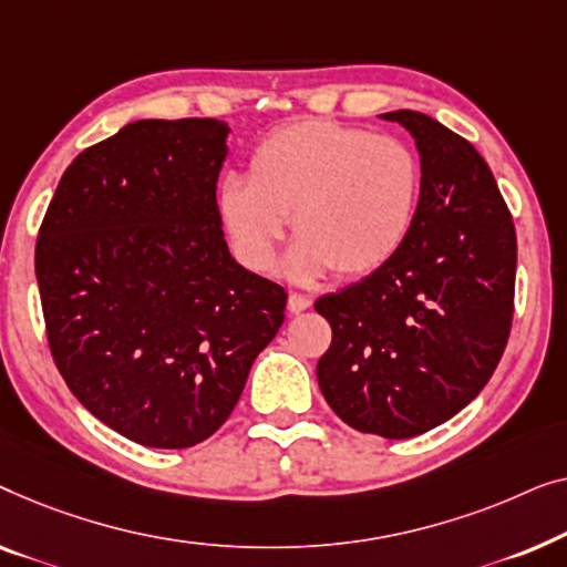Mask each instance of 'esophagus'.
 I'll use <instances>...</instances> for the list:
<instances>
[{"label": "esophagus", "mask_w": 567, "mask_h": 567, "mask_svg": "<svg viewBox=\"0 0 567 567\" xmlns=\"http://www.w3.org/2000/svg\"><path fill=\"white\" fill-rule=\"evenodd\" d=\"M310 300L308 295H298V292H290V298H287V310H290V313H302V310H308L310 308Z\"/></svg>", "instance_id": "esophagus-1"}]
</instances>
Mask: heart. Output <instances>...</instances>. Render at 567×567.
<instances>
[{
  "label": "heart",
  "mask_w": 567,
  "mask_h": 567,
  "mask_svg": "<svg viewBox=\"0 0 567 567\" xmlns=\"http://www.w3.org/2000/svg\"><path fill=\"white\" fill-rule=\"evenodd\" d=\"M421 166L403 141L333 121H298L269 133L249 158V179L218 187V220L238 261L265 275L292 215L298 244L287 275L310 282L364 277L401 251L416 220Z\"/></svg>",
  "instance_id": "obj_1"
}]
</instances>
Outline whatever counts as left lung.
Returning <instances> with one entry per match:
<instances>
[{
	"mask_svg": "<svg viewBox=\"0 0 567 567\" xmlns=\"http://www.w3.org/2000/svg\"><path fill=\"white\" fill-rule=\"evenodd\" d=\"M380 117L416 141V220L388 265L316 300L333 333L316 374L344 424L409 440L460 413L496 370L512 331L516 230L473 143L413 110Z\"/></svg>",
	"mask_w": 567,
	"mask_h": 567,
	"instance_id": "left-lung-1",
	"label": "left lung"
}]
</instances>
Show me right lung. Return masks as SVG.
<instances>
[{
  "instance_id": "add662e5",
  "label": "right lung",
  "mask_w": 567,
  "mask_h": 567,
  "mask_svg": "<svg viewBox=\"0 0 567 567\" xmlns=\"http://www.w3.org/2000/svg\"><path fill=\"white\" fill-rule=\"evenodd\" d=\"M230 127L135 121L55 187L35 277L55 367L125 440L185 450L218 432L287 292L230 257L215 207Z\"/></svg>"
}]
</instances>
